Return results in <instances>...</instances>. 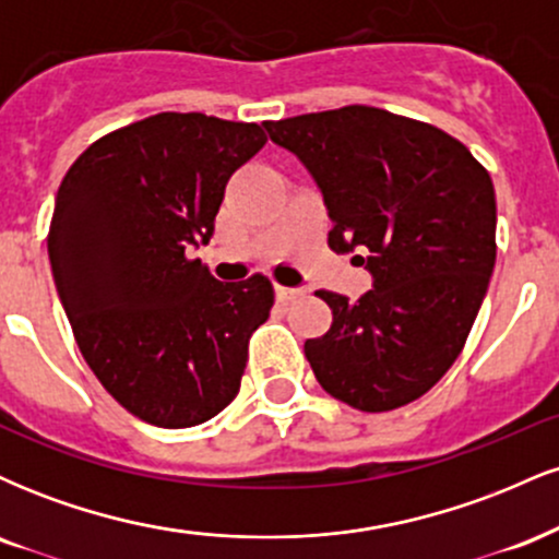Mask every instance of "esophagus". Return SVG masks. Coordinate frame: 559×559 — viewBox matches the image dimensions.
I'll list each match as a JSON object with an SVG mask.
<instances>
[{
	"mask_svg": "<svg viewBox=\"0 0 559 559\" xmlns=\"http://www.w3.org/2000/svg\"><path fill=\"white\" fill-rule=\"evenodd\" d=\"M305 297V288H294V286H275V299L281 301V305H288V301Z\"/></svg>",
	"mask_w": 559,
	"mask_h": 559,
	"instance_id": "1",
	"label": "esophagus"
}]
</instances>
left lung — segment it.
<instances>
[{"label":"left lung","instance_id":"left-lung-1","mask_svg":"<svg viewBox=\"0 0 559 559\" xmlns=\"http://www.w3.org/2000/svg\"><path fill=\"white\" fill-rule=\"evenodd\" d=\"M275 144L312 173L333 221L329 247L355 254L373 288L329 301L331 329L307 338L320 386L362 413L420 400L452 368L497 260V199L471 150L381 107L267 120Z\"/></svg>","mask_w":559,"mask_h":559}]
</instances>
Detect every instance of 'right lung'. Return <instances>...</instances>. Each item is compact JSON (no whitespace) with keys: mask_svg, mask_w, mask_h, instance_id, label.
I'll use <instances>...</instances> for the list:
<instances>
[{"mask_svg":"<svg viewBox=\"0 0 559 559\" xmlns=\"http://www.w3.org/2000/svg\"><path fill=\"white\" fill-rule=\"evenodd\" d=\"M265 141L258 123L157 112L96 139L62 178L47 236L57 294L83 360L139 420L199 426L239 394L273 284H221L189 249L210 241L226 183Z\"/></svg>","mask_w":559,"mask_h":559,"instance_id":"add662e5","label":"right lung"}]
</instances>
